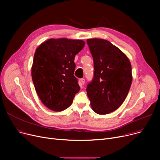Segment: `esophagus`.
<instances>
[{
    "label": "esophagus",
    "mask_w": 160,
    "mask_h": 160,
    "mask_svg": "<svg viewBox=\"0 0 160 160\" xmlns=\"http://www.w3.org/2000/svg\"><path fill=\"white\" fill-rule=\"evenodd\" d=\"M80 82H81V85H83L85 83V79L84 78H81L80 79Z\"/></svg>",
    "instance_id": "34e87169"
}]
</instances>
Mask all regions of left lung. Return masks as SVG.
Here are the masks:
<instances>
[{
    "label": "left lung",
    "mask_w": 160,
    "mask_h": 160,
    "mask_svg": "<svg viewBox=\"0 0 160 160\" xmlns=\"http://www.w3.org/2000/svg\"><path fill=\"white\" fill-rule=\"evenodd\" d=\"M94 62V78L87 86L92 110L99 115L110 113L124 101L132 82V66L124 52L102 39H88Z\"/></svg>",
    "instance_id": "8db88e82"
}]
</instances>
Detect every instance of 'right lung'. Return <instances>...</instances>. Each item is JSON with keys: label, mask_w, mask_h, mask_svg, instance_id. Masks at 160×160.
Masks as SVG:
<instances>
[{"label": "right lung", "mask_w": 160, "mask_h": 160, "mask_svg": "<svg viewBox=\"0 0 160 160\" xmlns=\"http://www.w3.org/2000/svg\"><path fill=\"white\" fill-rule=\"evenodd\" d=\"M85 45L80 39H49L36 50L32 78L41 102L50 110L62 112L80 91L74 76V57Z\"/></svg>", "instance_id": "add662e5"}]
</instances>
